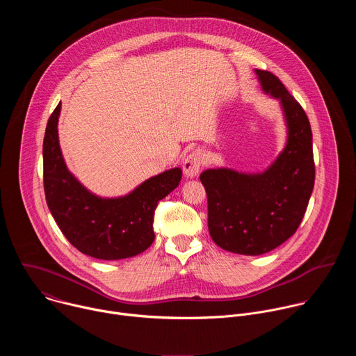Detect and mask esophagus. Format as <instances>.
<instances>
[{
  "mask_svg": "<svg viewBox=\"0 0 356 356\" xmlns=\"http://www.w3.org/2000/svg\"><path fill=\"white\" fill-rule=\"evenodd\" d=\"M206 165V158L202 155L200 149L193 150L190 155H187L183 161V172L187 177H195L200 172V169Z\"/></svg>",
  "mask_w": 356,
  "mask_h": 356,
  "instance_id": "1",
  "label": "esophagus"
}]
</instances>
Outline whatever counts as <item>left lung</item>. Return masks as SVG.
Masks as SVG:
<instances>
[{
	"instance_id": "8db88e82",
	"label": "left lung",
	"mask_w": 356,
	"mask_h": 356,
	"mask_svg": "<svg viewBox=\"0 0 356 356\" xmlns=\"http://www.w3.org/2000/svg\"><path fill=\"white\" fill-rule=\"evenodd\" d=\"M266 94L277 98L287 127V142L262 173L209 169L200 175L207 191L209 231L222 249L262 255L298 228L313 193L316 168L310 121L273 73L257 69Z\"/></svg>"
}]
</instances>
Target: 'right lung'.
I'll use <instances>...</instances> for the list:
<instances>
[{
  "mask_svg": "<svg viewBox=\"0 0 356 356\" xmlns=\"http://www.w3.org/2000/svg\"><path fill=\"white\" fill-rule=\"evenodd\" d=\"M60 108L59 103L43 138V187L50 213L69 242L84 255L103 261L138 255L154 242L158 202L179 186L181 169L150 177L124 197H98L65 163L58 135Z\"/></svg>",
  "mask_w": 356,
  "mask_h": 356,
  "instance_id": "add662e5",
  "label": "right lung"
}]
</instances>
